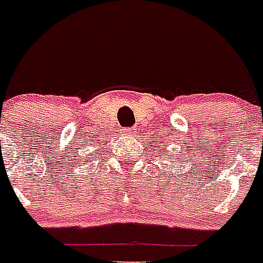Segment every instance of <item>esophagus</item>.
Instances as JSON below:
<instances>
[{
  "label": "esophagus",
  "instance_id": "esophagus-1",
  "mask_svg": "<svg viewBox=\"0 0 263 263\" xmlns=\"http://www.w3.org/2000/svg\"><path fill=\"white\" fill-rule=\"evenodd\" d=\"M123 134L124 135H132V134H134V131H132V128H128V129H124Z\"/></svg>",
  "mask_w": 263,
  "mask_h": 263
}]
</instances>
